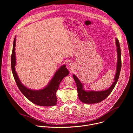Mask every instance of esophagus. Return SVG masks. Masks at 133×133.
<instances>
[{
  "instance_id": "1",
  "label": "esophagus",
  "mask_w": 133,
  "mask_h": 133,
  "mask_svg": "<svg viewBox=\"0 0 133 133\" xmlns=\"http://www.w3.org/2000/svg\"><path fill=\"white\" fill-rule=\"evenodd\" d=\"M69 67L71 69H73L74 68H75V64L72 62L71 63H70L69 64Z\"/></svg>"
}]
</instances>
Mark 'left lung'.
<instances>
[{
  "label": "left lung",
  "mask_w": 133,
  "mask_h": 133,
  "mask_svg": "<svg viewBox=\"0 0 133 133\" xmlns=\"http://www.w3.org/2000/svg\"><path fill=\"white\" fill-rule=\"evenodd\" d=\"M116 46L117 47V62L116 66V71L115 75L112 85L107 89L104 90L96 91V90H86L84 88V85L78 79V78L75 75L73 74V78L76 84L78 98L81 101L85 104H95L99 103L106 98H107L109 95L111 93L113 89L114 88L119 78V76L122 66L121 60V51L119 41L118 39L115 38Z\"/></svg>",
  "instance_id": "1"
}]
</instances>
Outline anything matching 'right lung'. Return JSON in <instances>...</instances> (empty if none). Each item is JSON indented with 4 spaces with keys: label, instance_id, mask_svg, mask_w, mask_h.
<instances>
[{
    "label": "right lung",
    "instance_id": "right-lung-1",
    "mask_svg": "<svg viewBox=\"0 0 133 133\" xmlns=\"http://www.w3.org/2000/svg\"><path fill=\"white\" fill-rule=\"evenodd\" d=\"M16 37L14 41L12 51L11 57V65L12 74L17 85L24 95L35 105L42 106H52L57 104L56 91L58 89L62 79L69 74V71L63 65L56 71L49 83L43 88L35 90L25 86L21 81L15 70Z\"/></svg>",
    "mask_w": 133,
    "mask_h": 133
}]
</instances>
